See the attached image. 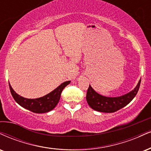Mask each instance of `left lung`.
<instances>
[{"instance_id": "obj_1", "label": "left lung", "mask_w": 151, "mask_h": 151, "mask_svg": "<svg viewBox=\"0 0 151 151\" xmlns=\"http://www.w3.org/2000/svg\"><path fill=\"white\" fill-rule=\"evenodd\" d=\"M141 84V79L137 86L129 93L119 97L110 98L101 96L94 91L89 85L86 93V101L93 110L102 112H114L124 108L133 100L138 93Z\"/></svg>"}]
</instances>
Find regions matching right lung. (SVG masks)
I'll return each instance as SVG.
<instances>
[{
    "label": "right lung",
    "mask_w": 151,
    "mask_h": 151,
    "mask_svg": "<svg viewBox=\"0 0 151 151\" xmlns=\"http://www.w3.org/2000/svg\"><path fill=\"white\" fill-rule=\"evenodd\" d=\"M70 83V81L63 82L50 93L35 99H25L18 95L12 89L10 83H9V87L12 97L19 105L35 113H45L52 110L57 105L60 99L62 91L65 87Z\"/></svg>",
    "instance_id": "1"
}]
</instances>
